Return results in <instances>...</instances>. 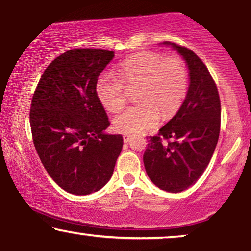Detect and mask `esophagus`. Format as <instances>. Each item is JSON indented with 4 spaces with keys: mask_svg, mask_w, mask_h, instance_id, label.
<instances>
[{
    "mask_svg": "<svg viewBox=\"0 0 251 251\" xmlns=\"http://www.w3.org/2000/svg\"><path fill=\"white\" fill-rule=\"evenodd\" d=\"M130 138H131V135H129V133H125V135H123V142L125 143H128Z\"/></svg>",
    "mask_w": 251,
    "mask_h": 251,
    "instance_id": "esophagus-1",
    "label": "esophagus"
}]
</instances>
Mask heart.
Returning <instances> with one entry per match:
<instances>
[{"label": "heart", "mask_w": 251, "mask_h": 251, "mask_svg": "<svg viewBox=\"0 0 251 251\" xmlns=\"http://www.w3.org/2000/svg\"><path fill=\"white\" fill-rule=\"evenodd\" d=\"M137 104L113 119V128L122 133H138L157 126L160 118L177 114L188 92V72L179 58H166L157 52H142L123 60L118 75L104 72L96 83V94L108 112L121 109L126 89H135Z\"/></svg>", "instance_id": "obj_1"}]
</instances>
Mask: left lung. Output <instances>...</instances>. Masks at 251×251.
Wrapping results in <instances>:
<instances>
[{
	"instance_id": "obj_1",
	"label": "left lung",
	"mask_w": 251,
	"mask_h": 251,
	"mask_svg": "<svg viewBox=\"0 0 251 251\" xmlns=\"http://www.w3.org/2000/svg\"><path fill=\"white\" fill-rule=\"evenodd\" d=\"M190 71L183 106L156 136L147 137L143 160L150 179L161 190L178 193L197 183L210 162L221 131V99L203 61L187 48L170 43Z\"/></svg>"
}]
</instances>
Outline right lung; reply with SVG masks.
<instances>
[{
	"label": "right lung",
	"instance_id": "right-lung-1",
	"mask_svg": "<svg viewBox=\"0 0 251 251\" xmlns=\"http://www.w3.org/2000/svg\"><path fill=\"white\" fill-rule=\"evenodd\" d=\"M113 58L108 50H68L51 61L33 95L34 146L50 177L68 193L104 187L121 153L122 136L104 132L109 121L96 94L99 74Z\"/></svg>",
	"mask_w": 251,
	"mask_h": 251
}]
</instances>
